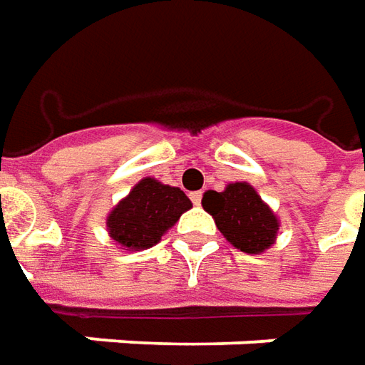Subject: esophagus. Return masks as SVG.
<instances>
[{"mask_svg":"<svg viewBox=\"0 0 365 365\" xmlns=\"http://www.w3.org/2000/svg\"><path fill=\"white\" fill-rule=\"evenodd\" d=\"M190 200L194 202L195 206H200V202H202V192H192V194H190Z\"/></svg>","mask_w":365,"mask_h":365,"instance_id":"esophagus-1","label":"esophagus"}]
</instances>
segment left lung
<instances>
[{
	"instance_id": "obj_1",
	"label": "left lung",
	"mask_w": 365,
	"mask_h": 365,
	"mask_svg": "<svg viewBox=\"0 0 365 365\" xmlns=\"http://www.w3.org/2000/svg\"><path fill=\"white\" fill-rule=\"evenodd\" d=\"M202 206L222 236L246 255H260L277 242L281 222L250 183H228L224 192L210 190Z\"/></svg>"
}]
</instances>
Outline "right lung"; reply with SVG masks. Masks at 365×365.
Instances as JSON below:
<instances>
[{"instance_id":"right-lung-1","label":"right lung","mask_w":365,"mask_h":365,"mask_svg":"<svg viewBox=\"0 0 365 365\" xmlns=\"http://www.w3.org/2000/svg\"><path fill=\"white\" fill-rule=\"evenodd\" d=\"M192 207L180 187L165 185L155 178H143L108 212L107 232L123 250H145Z\"/></svg>"}]
</instances>
